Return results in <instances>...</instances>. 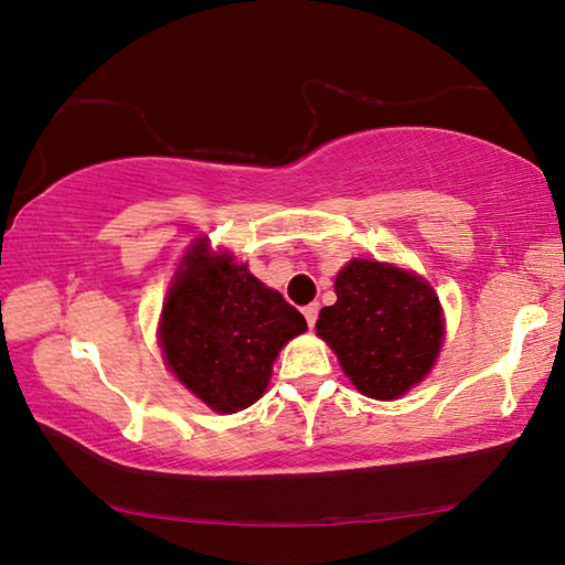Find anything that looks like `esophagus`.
Returning a JSON list of instances; mask_svg holds the SVG:
<instances>
[{
	"label": "esophagus",
	"instance_id": "obj_1",
	"mask_svg": "<svg viewBox=\"0 0 565 565\" xmlns=\"http://www.w3.org/2000/svg\"><path fill=\"white\" fill-rule=\"evenodd\" d=\"M303 316H306V323H309V328H313L316 326V318H318V303L303 306Z\"/></svg>",
	"mask_w": 565,
	"mask_h": 565
}]
</instances>
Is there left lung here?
<instances>
[{
	"label": "left lung",
	"mask_w": 565,
	"mask_h": 565,
	"mask_svg": "<svg viewBox=\"0 0 565 565\" xmlns=\"http://www.w3.org/2000/svg\"><path fill=\"white\" fill-rule=\"evenodd\" d=\"M335 303L316 333L363 395L395 399L429 373L443 345V313L429 286L393 264L353 259L335 276Z\"/></svg>",
	"instance_id": "8db88e82"
}]
</instances>
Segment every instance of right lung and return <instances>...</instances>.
<instances>
[{
  "instance_id": "obj_1",
  "label": "right lung",
  "mask_w": 565,
  "mask_h": 565,
  "mask_svg": "<svg viewBox=\"0 0 565 565\" xmlns=\"http://www.w3.org/2000/svg\"><path fill=\"white\" fill-rule=\"evenodd\" d=\"M306 318L284 296L200 239L184 256L162 309L160 343L178 381L217 413L264 395L271 363Z\"/></svg>"
}]
</instances>
